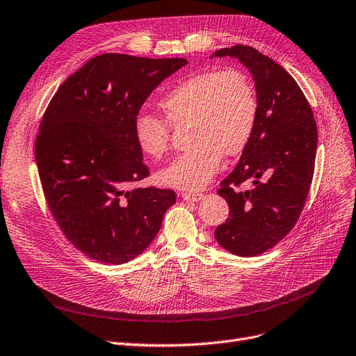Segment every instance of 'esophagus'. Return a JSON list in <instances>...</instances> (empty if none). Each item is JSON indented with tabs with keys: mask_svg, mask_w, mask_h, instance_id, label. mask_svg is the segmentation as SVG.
Masks as SVG:
<instances>
[{
	"mask_svg": "<svg viewBox=\"0 0 356 356\" xmlns=\"http://www.w3.org/2000/svg\"><path fill=\"white\" fill-rule=\"evenodd\" d=\"M181 197L187 202H198V200H202L204 195L202 193H191L190 191V193H181Z\"/></svg>",
	"mask_w": 356,
	"mask_h": 356,
	"instance_id": "esophagus-1",
	"label": "esophagus"
}]
</instances>
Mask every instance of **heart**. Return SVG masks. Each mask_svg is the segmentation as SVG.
Masks as SVG:
<instances>
[{
	"mask_svg": "<svg viewBox=\"0 0 356 356\" xmlns=\"http://www.w3.org/2000/svg\"><path fill=\"white\" fill-rule=\"evenodd\" d=\"M163 120L140 113L134 121L137 146L161 159L170 145L172 127L190 124L187 152L161 170L163 186L197 191L218 174L223 154L243 153L254 134L259 97L247 71L238 67L206 70L177 81L158 102Z\"/></svg>",
	"mask_w": 356,
	"mask_h": 356,
	"instance_id": "heart-1",
	"label": "heart"
}]
</instances>
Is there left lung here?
<instances>
[{
    "label": "left lung",
    "instance_id": "obj_1",
    "mask_svg": "<svg viewBox=\"0 0 356 356\" xmlns=\"http://www.w3.org/2000/svg\"><path fill=\"white\" fill-rule=\"evenodd\" d=\"M213 55L243 63L259 97L254 134L218 190L229 204V218L215 231L226 251L252 257L280 243L301 216L314 175L317 124L301 88L272 58L244 45ZM245 180L253 187L238 191Z\"/></svg>",
    "mask_w": 356,
    "mask_h": 356
}]
</instances>
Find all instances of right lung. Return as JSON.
<instances>
[{"mask_svg":"<svg viewBox=\"0 0 356 356\" xmlns=\"http://www.w3.org/2000/svg\"><path fill=\"white\" fill-rule=\"evenodd\" d=\"M186 58L102 54L56 90L42 117L35 158L55 222L79 251L122 264L159 232L175 191L131 188L150 175L134 137L140 108Z\"/></svg>","mask_w":356,"mask_h":356,"instance_id":"obj_1","label":"right lung"}]
</instances>
